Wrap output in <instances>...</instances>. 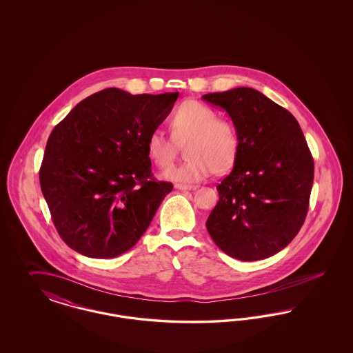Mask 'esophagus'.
I'll return each instance as SVG.
<instances>
[{"mask_svg": "<svg viewBox=\"0 0 353 353\" xmlns=\"http://www.w3.org/2000/svg\"><path fill=\"white\" fill-rule=\"evenodd\" d=\"M174 188L179 189V190H194V189H197L196 185L176 184L174 185Z\"/></svg>", "mask_w": 353, "mask_h": 353, "instance_id": "obj_1", "label": "esophagus"}]
</instances>
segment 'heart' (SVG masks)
<instances>
[{"label": "heart", "instance_id": "obj_1", "mask_svg": "<svg viewBox=\"0 0 353 353\" xmlns=\"http://www.w3.org/2000/svg\"><path fill=\"white\" fill-rule=\"evenodd\" d=\"M172 136L153 131L147 141V152L153 164L168 167L174 159V140L188 144L189 161L173 165L163 172L169 181L194 184L217 172H225L234 165L239 152V134L228 119L217 118V112L197 101H185L170 118Z\"/></svg>", "mask_w": 353, "mask_h": 353}]
</instances>
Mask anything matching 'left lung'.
<instances>
[{
    "label": "left lung",
    "mask_w": 353,
    "mask_h": 353,
    "mask_svg": "<svg viewBox=\"0 0 353 353\" xmlns=\"http://www.w3.org/2000/svg\"><path fill=\"white\" fill-rule=\"evenodd\" d=\"M228 112L239 134L233 170L219 185L206 221L219 249L250 262L283 250L299 233L314 183V160L296 119L250 87L202 95Z\"/></svg>",
    "instance_id": "1"
}]
</instances>
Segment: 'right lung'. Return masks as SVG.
<instances>
[{
  "label": "right lung",
  "mask_w": 353,
  "mask_h": 353,
  "mask_svg": "<svg viewBox=\"0 0 353 353\" xmlns=\"http://www.w3.org/2000/svg\"><path fill=\"white\" fill-rule=\"evenodd\" d=\"M179 92L132 95L105 88L78 103L52 130L39 183L68 248L115 258L134 248L173 185L152 179L150 134Z\"/></svg>",
  "instance_id": "1"
}]
</instances>
